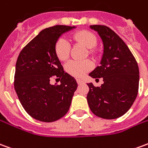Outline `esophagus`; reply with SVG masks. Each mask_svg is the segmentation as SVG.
Wrapping results in <instances>:
<instances>
[{
  "label": "esophagus",
  "instance_id": "obj_1",
  "mask_svg": "<svg viewBox=\"0 0 148 148\" xmlns=\"http://www.w3.org/2000/svg\"><path fill=\"white\" fill-rule=\"evenodd\" d=\"M76 82H77V83L78 85L84 83V81H83V80H82V79H76Z\"/></svg>",
  "mask_w": 148,
  "mask_h": 148
}]
</instances>
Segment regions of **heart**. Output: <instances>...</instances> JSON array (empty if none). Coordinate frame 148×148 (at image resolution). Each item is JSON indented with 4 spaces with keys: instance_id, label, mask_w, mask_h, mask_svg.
<instances>
[{
    "instance_id": "obj_1",
    "label": "heart",
    "mask_w": 148,
    "mask_h": 148,
    "mask_svg": "<svg viewBox=\"0 0 148 148\" xmlns=\"http://www.w3.org/2000/svg\"><path fill=\"white\" fill-rule=\"evenodd\" d=\"M75 42L81 43L88 49H93L97 45V38L89 30H80L73 35ZM54 52L60 61H66L70 56L71 44L63 37L59 38L54 45ZM93 68V63L89 60L71 61L66 66V71L71 76L82 77Z\"/></svg>"
}]
</instances>
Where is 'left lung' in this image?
I'll use <instances>...</instances> for the list:
<instances>
[{"instance_id": "obj_1", "label": "left lung", "mask_w": 148, "mask_h": 148, "mask_svg": "<svg viewBox=\"0 0 148 148\" xmlns=\"http://www.w3.org/2000/svg\"><path fill=\"white\" fill-rule=\"evenodd\" d=\"M103 42L101 65L89 74L103 77L104 83L96 87L88 83L86 96L90 109L98 117L114 119L121 117L131 108L139 91L138 63L120 37L106 25H93Z\"/></svg>"}]
</instances>
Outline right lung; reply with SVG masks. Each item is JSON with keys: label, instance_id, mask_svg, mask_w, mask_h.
<instances>
[{"label": "right lung", "instance_id": "add662e5", "mask_svg": "<svg viewBox=\"0 0 148 148\" xmlns=\"http://www.w3.org/2000/svg\"><path fill=\"white\" fill-rule=\"evenodd\" d=\"M73 28H46L24 47L17 58L14 88L25 110L37 120L54 122L70 109L77 84L74 77L63 71L54 45L61 35ZM54 76L61 82L60 85L49 83Z\"/></svg>", "mask_w": 148, "mask_h": 148}]
</instances>
